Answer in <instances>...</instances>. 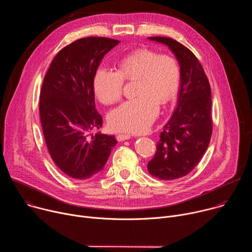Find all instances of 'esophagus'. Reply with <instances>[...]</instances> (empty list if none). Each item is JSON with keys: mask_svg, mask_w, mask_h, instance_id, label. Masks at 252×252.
Wrapping results in <instances>:
<instances>
[{"mask_svg": "<svg viewBox=\"0 0 252 252\" xmlns=\"http://www.w3.org/2000/svg\"><path fill=\"white\" fill-rule=\"evenodd\" d=\"M130 137H131V135L129 133H120L117 136L118 140H120V141H124V140H126V139H129Z\"/></svg>", "mask_w": 252, "mask_h": 252, "instance_id": "esophagus-1", "label": "esophagus"}]
</instances>
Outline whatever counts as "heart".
I'll return each mask as SVG.
<instances>
[{
	"mask_svg": "<svg viewBox=\"0 0 252 252\" xmlns=\"http://www.w3.org/2000/svg\"><path fill=\"white\" fill-rule=\"evenodd\" d=\"M124 80H136L133 99L127 100L109 115L111 128L118 131L142 132L158 115V104L165 105L176 94L181 68L171 57L141 49L123 58L118 71L100 66L94 78V91L104 104L118 101L123 94Z\"/></svg>",
	"mask_w": 252,
	"mask_h": 252,
	"instance_id": "heart-1",
	"label": "heart"
}]
</instances>
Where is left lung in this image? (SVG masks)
Masks as SVG:
<instances>
[{
    "mask_svg": "<svg viewBox=\"0 0 252 252\" xmlns=\"http://www.w3.org/2000/svg\"><path fill=\"white\" fill-rule=\"evenodd\" d=\"M149 40L168 47L181 68L176 107L163 126L157 153L148 164L152 175L169 181L189 174L209 146L211 91L204 70L191 51L170 38L152 37Z\"/></svg>",
    "mask_w": 252,
    "mask_h": 252,
    "instance_id": "8db88e82",
    "label": "left lung"
}]
</instances>
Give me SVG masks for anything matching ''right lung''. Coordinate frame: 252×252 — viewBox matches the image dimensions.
Masks as SVG:
<instances>
[{
    "instance_id": "1",
    "label": "right lung",
    "mask_w": 252,
    "mask_h": 252,
    "mask_svg": "<svg viewBox=\"0 0 252 252\" xmlns=\"http://www.w3.org/2000/svg\"><path fill=\"white\" fill-rule=\"evenodd\" d=\"M120 41L88 37L54 58L40 95V116L49 153L66 175L86 181L97 175L117 145L115 135L88 130L102 126L94 104V78L104 57Z\"/></svg>"
}]
</instances>
